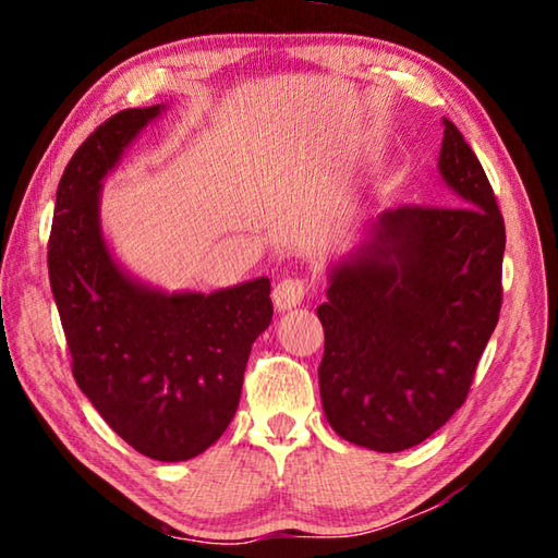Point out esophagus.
Listing matches in <instances>:
<instances>
[{"mask_svg":"<svg viewBox=\"0 0 558 558\" xmlns=\"http://www.w3.org/2000/svg\"><path fill=\"white\" fill-rule=\"evenodd\" d=\"M305 292H307V282L302 278H286L280 280L276 290H272V302H276V307L280 313H286V310L298 307L302 300H305Z\"/></svg>","mask_w":558,"mask_h":558,"instance_id":"esophagus-1","label":"esophagus"}]
</instances>
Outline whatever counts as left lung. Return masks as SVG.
<instances>
[{
	"label": "left lung",
	"mask_w": 558,
	"mask_h": 558,
	"mask_svg": "<svg viewBox=\"0 0 558 558\" xmlns=\"http://www.w3.org/2000/svg\"><path fill=\"white\" fill-rule=\"evenodd\" d=\"M442 125L438 167L460 206L379 214L317 307L329 426L379 452L418 446L465 403L502 307L505 219L465 137Z\"/></svg>",
	"instance_id": "left-lung-1"
}]
</instances>
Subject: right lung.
Returning a JSON list of instances; mask_svg holds the SVG:
<instances>
[{
	"mask_svg": "<svg viewBox=\"0 0 558 558\" xmlns=\"http://www.w3.org/2000/svg\"><path fill=\"white\" fill-rule=\"evenodd\" d=\"M159 110H120L75 149L56 192L49 280L75 384L128 446L179 462L229 428L272 302L268 278L167 295L112 260L98 219L102 177Z\"/></svg>",
	"mask_w": 558,
	"mask_h": 558,
	"instance_id": "right-lung-1",
	"label": "right lung"
}]
</instances>
